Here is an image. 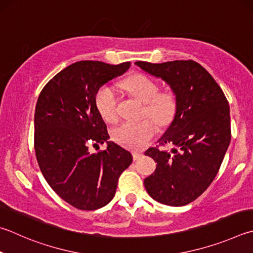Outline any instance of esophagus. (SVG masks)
Listing matches in <instances>:
<instances>
[{
  "label": "esophagus",
  "mask_w": 253,
  "mask_h": 253,
  "mask_svg": "<svg viewBox=\"0 0 253 253\" xmlns=\"http://www.w3.org/2000/svg\"><path fill=\"white\" fill-rule=\"evenodd\" d=\"M142 156V153L141 151H134V153H132V157H134V160H138L140 157Z\"/></svg>",
  "instance_id": "esophagus-1"
}]
</instances>
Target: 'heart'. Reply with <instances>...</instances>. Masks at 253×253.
<instances>
[{
    "label": "heart",
    "mask_w": 253,
    "mask_h": 253,
    "mask_svg": "<svg viewBox=\"0 0 253 253\" xmlns=\"http://www.w3.org/2000/svg\"><path fill=\"white\" fill-rule=\"evenodd\" d=\"M123 86L128 93L145 103L144 114L154 118L160 125H167L171 122L176 113V96L170 89L158 90V86L150 77L137 74L128 77L123 82ZM96 108L106 123L116 122L117 95L111 85H104L95 96ZM158 127L153 119H144L140 122H127L114 128L113 138L131 149H141L157 134Z\"/></svg>",
    "instance_id": "heart-1"
}]
</instances>
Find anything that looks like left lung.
<instances>
[{
    "mask_svg": "<svg viewBox=\"0 0 253 253\" xmlns=\"http://www.w3.org/2000/svg\"><path fill=\"white\" fill-rule=\"evenodd\" d=\"M135 64L166 83L177 102L172 122L158 140L173 147L170 151L158 147L146 151L157 166L145 178V188L160 204L186 206L213 181L230 144L228 100L212 76L191 59Z\"/></svg>",
    "mask_w": 253,
    "mask_h": 253,
    "instance_id": "obj_1",
    "label": "left lung"
}]
</instances>
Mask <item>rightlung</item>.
Segmentation results:
<instances>
[{"mask_svg": "<svg viewBox=\"0 0 253 253\" xmlns=\"http://www.w3.org/2000/svg\"><path fill=\"white\" fill-rule=\"evenodd\" d=\"M129 66V62H76L55 75L38 98L34 147L40 169L50 188L77 209L106 206L132 162L130 151L108 141L107 126L95 104L100 87ZM104 142L106 150L90 153V144Z\"/></svg>", "mask_w": 253, "mask_h": 253, "instance_id": "1", "label": "right lung"}]
</instances>
